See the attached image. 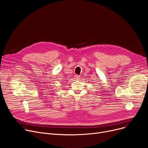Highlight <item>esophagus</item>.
<instances>
[{
  "mask_svg": "<svg viewBox=\"0 0 148 148\" xmlns=\"http://www.w3.org/2000/svg\"><path fill=\"white\" fill-rule=\"evenodd\" d=\"M80 78V76L79 75H75V79H79Z\"/></svg>",
  "mask_w": 148,
  "mask_h": 148,
  "instance_id": "34e87169",
  "label": "esophagus"
}]
</instances>
